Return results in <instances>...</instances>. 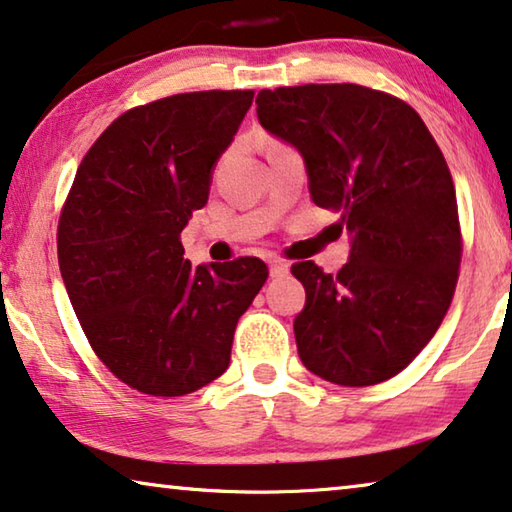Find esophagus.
Masks as SVG:
<instances>
[{
    "mask_svg": "<svg viewBox=\"0 0 512 512\" xmlns=\"http://www.w3.org/2000/svg\"><path fill=\"white\" fill-rule=\"evenodd\" d=\"M269 271H271V278H285L289 273V264L285 259H269Z\"/></svg>",
    "mask_w": 512,
    "mask_h": 512,
    "instance_id": "esophagus-1",
    "label": "esophagus"
}]
</instances>
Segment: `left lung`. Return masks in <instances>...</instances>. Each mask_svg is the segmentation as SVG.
<instances>
[{
	"label": "left lung",
	"mask_w": 512,
	"mask_h": 512,
	"mask_svg": "<svg viewBox=\"0 0 512 512\" xmlns=\"http://www.w3.org/2000/svg\"><path fill=\"white\" fill-rule=\"evenodd\" d=\"M257 119L294 144L317 207L352 239L338 276L292 264L305 287L294 319L305 368L340 386L402 372L444 322L462 259L451 170L418 112L361 85L262 89Z\"/></svg>",
	"instance_id": "left-lung-1"
}]
</instances>
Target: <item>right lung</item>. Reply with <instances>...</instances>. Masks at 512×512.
Here are the masks:
<instances>
[{
  "instance_id": "right-lung-1",
  "label": "right lung",
  "mask_w": 512,
  "mask_h": 512,
  "mask_svg": "<svg viewBox=\"0 0 512 512\" xmlns=\"http://www.w3.org/2000/svg\"><path fill=\"white\" fill-rule=\"evenodd\" d=\"M255 91H190L112 121L75 172L57 227L59 271L91 349L156 398L211 384L236 322L269 278L257 257L190 266L181 230Z\"/></svg>"
}]
</instances>
